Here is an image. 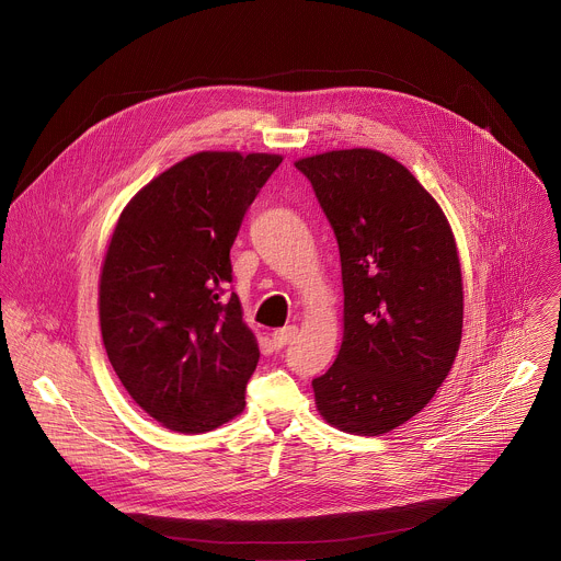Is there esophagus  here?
Returning a JSON list of instances; mask_svg holds the SVG:
<instances>
[{
  "mask_svg": "<svg viewBox=\"0 0 561 561\" xmlns=\"http://www.w3.org/2000/svg\"><path fill=\"white\" fill-rule=\"evenodd\" d=\"M295 334H297V325H284V328L275 330L271 334V339H273L275 347H284V345H288L295 339Z\"/></svg>",
  "mask_w": 561,
  "mask_h": 561,
  "instance_id": "esophagus-1",
  "label": "esophagus"
}]
</instances>
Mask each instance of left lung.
Masks as SVG:
<instances>
[{
	"instance_id": "1",
	"label": "left lung",
	"mask_w": 561,
	"mask_h": 561,
	"mask_svg": "<svg viewBox=\"0 0 561 561\" xmlns=\"http://www.w3.org/2000/svg\"><path fill=\"white\" fill-rule=\"evenodd\" d=\"M336 236L343 341L312 381L319 414L379 436L416 416L447 379L462 336V275L451 227L423 184L375 149L301 158Z\"/></svg>"
}]
</instances>
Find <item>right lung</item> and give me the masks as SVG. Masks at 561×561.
I'll return each instance as SVG.
<instances>
[{"label":"right lung","instance_id":"obj_1","mask_svg":"<svg viewBox=\"0 0 561 561\" xmlns=\"http://www.w3.org/2000/svg\"><path fill=\"white\" fill-rule=\"evenodd\" d=\"M277 153L201 151L129 201L99 284L107 358L160 425L205 434L244 410L260 350L242 321L231 247Z\"/></svg>","mask_w":561,"mask_h":561}]
</instances>
